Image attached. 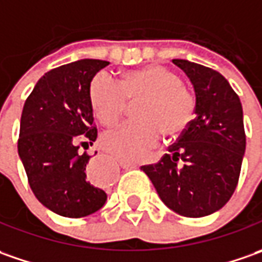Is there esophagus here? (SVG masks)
<instances>
[{"label":"esophagus","mask_w":262,"mask_h":262,"mask_svg":"<svg viewBox=\"0 0 262 262\" xmlns=\"http://www.w3.org/2000/svg\"><path fill=\"white\" fill-rule=\"evenodd\" d=\"M119 164H120V167L124 168V169H132V168L138 167V164H136V162H130V161H124V159H120V161H119Z\"/></svg>","instance_id":"1"}]
</instances>
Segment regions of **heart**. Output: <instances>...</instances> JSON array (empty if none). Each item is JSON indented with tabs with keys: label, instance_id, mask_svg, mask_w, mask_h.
<instances>
[{
	"label": "heart",
	"instance_id": "b5f03b06",
	"mask_svg": "<svg viewBox=\"0 0 262 262\" xmlns=\"http://www.w3.org/2000/svg\"><path fill=\"white\" fill-rule=\"evenodd\" d=\"M181 84V78L162 65L127 72L122 84L108 74H98L90 85V103L101 123H114L127 100H139L135 105L138 119L104 132V148L119 158L135 161L158 142L161 132L174 136L184 130L193 120L195 101Z\"/></svg>",
	"mask_w": 262,
	"mask_h": 262
}]
</instances>
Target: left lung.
Masks as SVG:
<instances>
[{
    "instance_id": "1",
    "label": "left lung",
    "mask_w": 262,
    "mask_h": 262,
    "mask_svg": "<svg viewBox=\"0 0 262 262\" xmlns=\"http://www.w3.org/2000/svg\"><path fill=\"white\" fill-rule=\"evenodd\" d=\"M195 93L194 119L162 159L143 165L161 200L185 217H203L229 202L245 154L244 113L238 94L217 71L172 59Z\"/></svg>"
}]
</instances>
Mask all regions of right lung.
<instances>
[{
	"label": "right lung",
	"instance_id": "obj_1",
	"mask_svg": "<svg viewBox=\"0 0 262 262\" xmlns=\"http://www.w3.org/2000/svg\"><path fill=\"white\" fill-rule=\"evenodd\" d=\"M107 65L81 59L52 69L24 103L18 157L37 200L65 217L93 214L107 200L105 191L88 180L91 157L79 152L97 139L90 85Z\"/></svg>",
	"mask_w": 262,
	"mask_h": 262
}]
</instances>
